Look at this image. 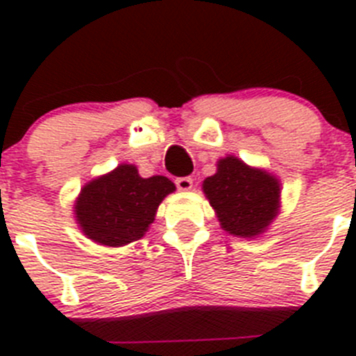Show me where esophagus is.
<instances>
[{
  "label": "esophagus",
  "mask_w": 356,
  "mask_h": 356,
  "mask_svg": "<svg viewBox=\"0 0 356 356\" xmlns=\"http://www.w3.org/2000/svg\"><path fill=\"white\" fill-rule=\"evenodd\" d=\"M176 187H178V191H181V193H187V191L193 188V178H191V176L176 178Z\"/></svg>",
  "instance_id": "esophagus-1"
}]
</instances>
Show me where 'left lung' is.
I'll return each instance as SVG.
<instances>
[{
    "mask_svg": "<svg viewBox=\"0 0 356 356\" xmlns=\"http://www.w3.org/2000/svg\"><path fill=\"white\" fill-rule=\"evenodd\" d=\"M216 175L201 188L225 232L241 238L266 234L280 213L282 184L273 172L251 168L238 156L217 160Z\"/></svg>",
    "mask_w": 356,
    "mask_h": 356,
    "instance_id": "8db88e82",
    "label": "left lung"
}]
</instances>
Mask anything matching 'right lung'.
<instances>
[{"label": "right lung", "mask_w": 356, "mask_h": 356, "mask_svg": "<svg viewBox=\"0 0 356 356\" xmlns=\"http://www.w3.org/2000/svg\"><path fill=\"white\" fill-rule=\"evenodd\" d=\"M176 187L165 176L143 178L134 163L96 176L81 187L74 201L78 228L96 244L127 246L146 235L163 197Z\"/></svg>", "instance_id": "right-lung-1"}]
</instances>
